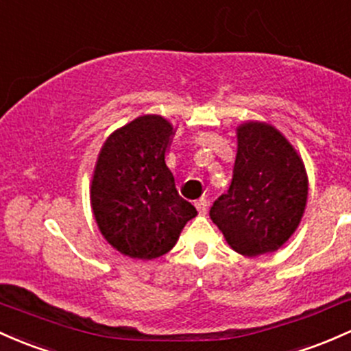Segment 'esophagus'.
Masks as SVG:
<instances>
[{
  "instance_id": "obj_1",
  "label": "esophagus",
  "mask_w": 351,
  "mask_h": 351,
  "mask_svg": "<svg viewBox=\"0 0 351 351\" xmlns=\"http://www.w3.org/2000/svg\"><path fill=\"white\" fill-rule=\"evenodd\" d=\"M197 210H199V214H202V216H204V214H207V209H209V201H207V199H199L197 201Z\"/></svg>"
}]
</instances>
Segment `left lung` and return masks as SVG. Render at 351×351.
<instances>
[{"label":"left lung","mask_w":351,"mask_h":351,"mask_svg":"<svg viewBox=\"0 0 351 351\" xmlns=\"http://www.w3.org/2000/svg\"><path fill=\"white\" fill-rule=\"evenodd\" d=\"M236 135L232 182L209 216L232 250L254 258L278 251L295 234L310 180L295 145L274 125L246 120Z\"/></svg>","instance_id":"left-lung-1"}]
</instances>
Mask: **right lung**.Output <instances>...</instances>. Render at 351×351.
Masks as SVG:
<instances>
[{"label": "right lung", "mask_w": 351, "mask_h": 351, "mask_svg": "<svg viewBox=\"0 0 351 351\" xmlns=\"http://www.w3.org/2000/svg\"><path fill=\"white\" fill-rule=\"evenodd\" d=\"M174 134L165 117L141 115L112 132L97 157L90 180L93 217L104 239L132 259L164 256L197 216L165 164Z\"/></svg>", "instance_id": "add662e5"}]
</instances>
